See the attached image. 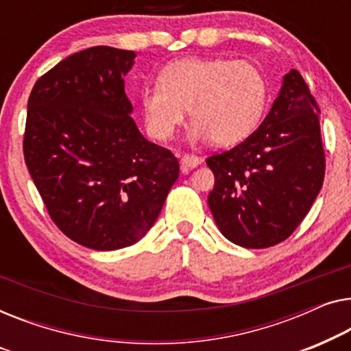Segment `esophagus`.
<instances>
[{
  "mask_svg": "<svg viewBox=\"0 0 351 351\" xmlns=\"http://www.w3.org/2000/svg\"><path fill=\"white\" fill-rule=\"evenodd\" d=\"M200 165V159L197 156H182L181 157V169L182 171H187L191 169H195V167Z\"/></svg>",
  "mask_w": 351,
  "mask_h": 351,
  "instance_id": "1",
  "label": "esophagus"
}]
</instances>
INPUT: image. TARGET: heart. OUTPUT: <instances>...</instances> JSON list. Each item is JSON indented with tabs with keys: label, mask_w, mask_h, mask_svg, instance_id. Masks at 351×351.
Masks as SVG:
<instances>
[{
	"label": "heart",
	"mask_w": 351,
	"mask_h": 351,
	"mask_svg": "<svg viewBox=\"0 0 351 351\" xmlns=\"http://www.w3.org/2000/svg\"><path fill=\"white\" fill-rule=\"evenodd\" d=\"M269 100L263 70L248 60L181 58L157 76L156 86L140 92L145 127L157 141H167L184 124L189 110L191 138L216 146L243 141L258 127Z\"/></svg>",
	"instance_id": "b5f03b06"
}]
</instances>
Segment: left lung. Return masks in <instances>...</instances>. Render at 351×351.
<instances>
[{
    "instance_id": "1",
    "label": "left lung",
    "mask_w": 351,
    "mask_h": 351,
    "mask_svg": "<svg viewBox=\"0 0 351 351\" xmlns=\"http://www.w3.org/2000/svg\"><path fill=\"white\" fill-rule=\"evenodd\" d=\"M318 114L304 77L291 70L258 130L206 159L215 173L208 206L232 243L269 248L307 216L324 180Z\"/></svg>"
}]
</instances>
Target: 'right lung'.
Here are the masks:
<instances>
[{"label": "right lung", "instance_id": "1", "mask_svg": "<svg viewBox=\"0 0 351 351\" xmlns=\"http://www.w3.org/2000/svg\"><path fill=\"white\" fill-rule=\"evenodd\" d=\"M136 53L108 46L57 63L28 98L23 156L53 223L97 251L136 243L156 223L180 164L132 119L124 76Z\"/></svg>", "mask_w": 351, "mask_h": 351}]
</instances>
